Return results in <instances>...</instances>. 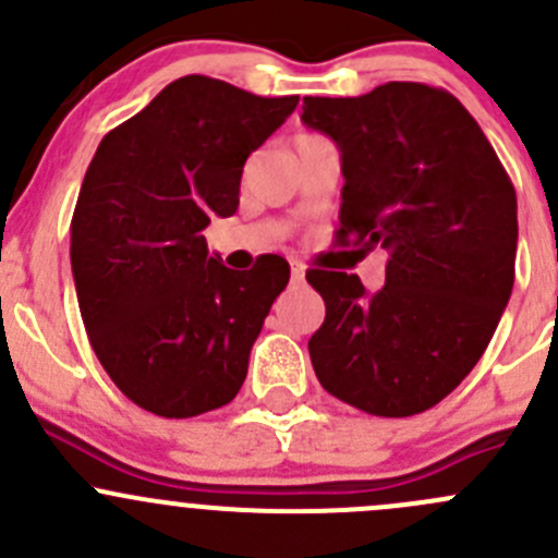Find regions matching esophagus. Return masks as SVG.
I'll return each mask as SVG.
<instances>
[{
	"mask_svg": "<svg viewBox=\"0 0 558 558\" xmlns=\"http://www.w3.org/2000/svg\"><path fill=\"white\" fill-rule=\"evenodd\" d=\"M305 280V267L300 262H291V283H302Z\"/></svg>",
	"mask_w": 558,
	"mask_h": 558,
	"instance_id": "34e87169",
	"label": "esophagus"
}]
</instances>
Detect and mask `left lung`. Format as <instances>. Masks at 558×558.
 I'll return each instance as SVG.
<instances>
[{"instance_id":"1","label":"left lung","mask_w":558,"mask_h":558,"mask_svg":"<svg viewBox=\"0 0 558 558\" xmlns=\"http://www.w3.org/2000/svg\"><path fill=\"white\" fill-rule=\"evenodd\" d=\"M302 121L340 148L337 245L388 253L375 294L356 275L307 272L326 302L307 342L315 375L364 413H424L470 375L508 307L513 183L464 105L424 83L305 97Z\"/></svg>"}]
</instances>
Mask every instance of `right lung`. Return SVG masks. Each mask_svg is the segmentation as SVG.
<instances>
[{
    "label": "right lung",
    "instance_id": "obj_1",
    "mask_svg": "<svg viewBox=\"0 0 558 558\" xmlns=\"http://www.w3.org/2000/svg\"><path fill=\"white\" fill-rule=\"evenodd\" d=\"M300 97L185 75L107 132L72 216V275L94 353L134 404L191 418L229 404L289 262L238 272L205 229L240 205L245 159Z\"/></svg>",
    "mask_w": 558,
    "mask_h": 558
}]
</instances>
